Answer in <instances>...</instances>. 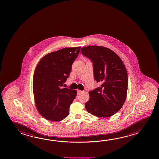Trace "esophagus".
<instances>
[{
	"instance_id": "esophagus-1",
	"label": "esophagus",
	"mask_w": 159,
	"mask_h": 159,
	"mask_svg": "<svg viewBox=\"0 0 159 159\" xmlns=\"http://www.w3.org/2000/svg\"><path fill=\"white\" fill-rule=\"evenodd\" d=\"M82 93V91H81V90H78V91H77V94H78V95Z\"/></svg>"
}]
</instances>
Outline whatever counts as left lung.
Segmentation results:
<instances>
[{
	"instance_id": "1",
	"label": "left lung",
	"mask_w": 159,
	"mask_h": 159,
	"mask_svg": "<svg viewBox=\"0 0 159 159\" xmlns=\"http://www.w3.org/2000/svg\"><path fill=\"white\" fill-rule=\"evenodd\" d=\"M81 53L91 60L94 77L100 87L89 91L85 103L89 113L98 117H110L122 108L127 97L128 75L124 63L118 54L107 48L88 46Z\"/></svg>"
}]
</instances>
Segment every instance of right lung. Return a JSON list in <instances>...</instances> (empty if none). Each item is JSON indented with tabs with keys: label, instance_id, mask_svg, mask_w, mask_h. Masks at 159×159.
Here are the masks:
<instances>
[{
	"label": "right lung",
	"instance_id": "right-lung-1",
	"mask_svg": "<svg viewBox=\"0 0 159 159\" xmlns=\"http://www.w3.org/2000/svg\"><path fill=\"white\" fill-rule=\"evenodd\" d=\"M80 47L63 48L42 58L34 73L33 91L37 111L44 118L57 122L69 115L77 91L62 88L80 53Z\"/></svg>",
	"mask_w": 159,
	"mask_h": 159
}]
</instances>
